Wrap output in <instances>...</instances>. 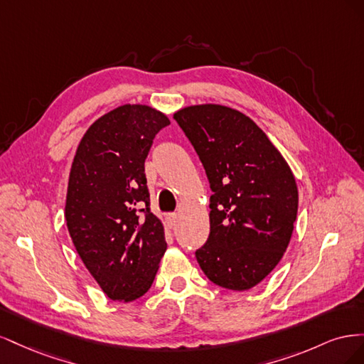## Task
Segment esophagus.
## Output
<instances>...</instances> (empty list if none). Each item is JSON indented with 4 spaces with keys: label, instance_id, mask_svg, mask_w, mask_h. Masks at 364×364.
<instances>
[{
    "label": "esophagus",
    "instance_id": "34e87169",
    "mask_svg": "<svg viewBox=\"0 0 364 364\" xmlns=\"http://www.w3.org/2000/svg\"><path fill=\"white\" fill-rule=\"evenodd\" d=\"M165 220H167V225H168L170 228H174L176 223H178L179 217H178V214H167V217H165Z\"/></svg>",
    "mask_w": 364,
    "mask_h": 364
}]
</instances>
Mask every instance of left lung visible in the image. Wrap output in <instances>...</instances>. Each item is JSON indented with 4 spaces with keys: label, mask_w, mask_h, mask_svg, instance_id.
Returning a JSON list of instances; mask_svg holds the SVG:
<instances>
[{
    "label": "left lung",
    "mask_w": 364,
    "mask_h": 364,
    "mask_svg": "<svg viewBox=\"0 0 364 364\" xmlns=\"http://www.w3.org/2000/svg\"><path fill=\"white\" fill-rule=\"evenodd\" d=\"M199 155L209 185V237L196 250L215 285L243 291L278 266L293 234L297 185L281 151L253 121L222 105L174 114Z\"/></svg>",
    "instance_id": "8db88e82"
}]
</instances>
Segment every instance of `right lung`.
Segmentation results:
<instances>
[{"label":"right lung","instance_id":"obj_1","mask_svg":"<svg viewBox=\"0 0 364 364\" xmlns=\"http://www.w3.org/2000/svg\"><path fill=\"white\" fill-rule=\"evenodd\" d=\"M168 117L123 105L86 130L71 165L65 218L85 267L112 301L146 294L167 250L150 211L144 162Z\"/></svg>","mask_w":364,"mask_h":364}]
</instances>
